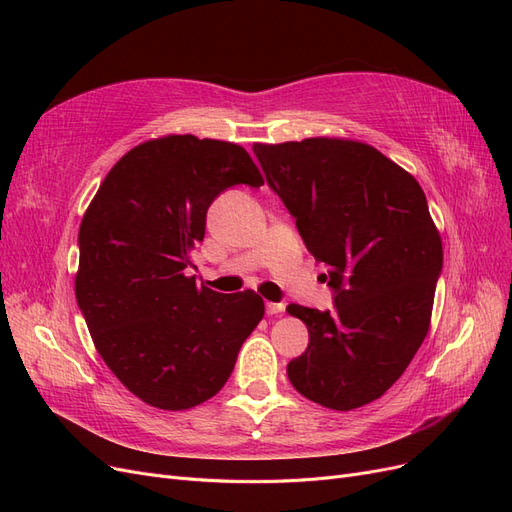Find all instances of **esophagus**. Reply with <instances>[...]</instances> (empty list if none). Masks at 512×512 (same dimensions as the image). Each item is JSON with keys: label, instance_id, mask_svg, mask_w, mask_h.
I'll list each match as a JSON object with an SVG mask.
<instances>
[{"label": "esophagus", "instance_id": "esophagus-1", "mask_svg": "<svg viewBox=\"0 0 512 512\" xmlns=\"http://www.w3.org/2000/svg\"><path fill=\"white\" fill-rule=\"evenodd\" d=\"M285 310L283 302H266V312L268 315H278V312Z\"/></svg>", "mask_w": 512, "mask_h": 512}]
</instances>
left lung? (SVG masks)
<instances>
[{
    "label": "left lung",
    "instance_id": "8db88e82",
    "mask_svg": "<svg viewBox=\"0 0 512 512\" xmlns=\"http://www.w3.org/2000/svg\"><path fill=\"white\" fill-rule=\"evenodd\" d=\"M306 249L329 266L334 310L289 304L308 349L287 376L304 398L351 410L398 381L430 329L442 242L425 193L376 148L336 138L255 144Z\"/></svg>",
    "mask_w": 512,
    "mask_h": 512
}]
</instances>
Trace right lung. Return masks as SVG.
Here are the masks:
<instances>
[{"instance_id": "obj_1", "label": "right lung", "mask_w": 512, "mask_h": 512, "mask_svg": "<svg viewBox=\"0 0 512 512\" xmlns=\"http://www.w3.org/2000/svg\"><path fill=\"white\" fill-rule=\"evenodd\" d=\"M263 178L242 146L168 136L117 161L80 223L76 302L97 353L146 404L185 410L219 393L263 317L255 291L197 287L206 212Z\"/></svg>"}]
</instances>
